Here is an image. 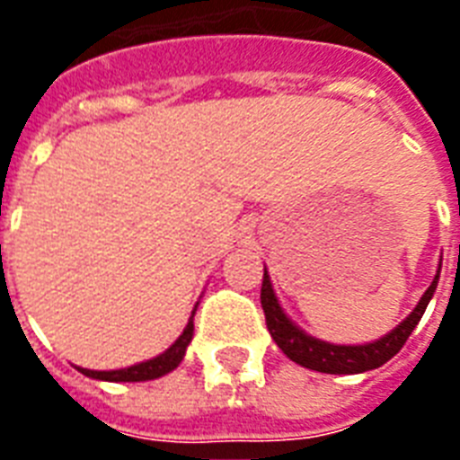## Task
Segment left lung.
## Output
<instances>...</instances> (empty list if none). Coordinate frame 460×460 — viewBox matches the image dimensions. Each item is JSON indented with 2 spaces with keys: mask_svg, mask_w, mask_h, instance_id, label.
Here are the masks:
<instances>
[{
  "mask_svg": "<svg viewBox=\"0 0 460 460\" xmlns=\"http://www.w3.org/2000/svg\"><path fill=\"white\" fill-rule=\"evenodd\" d=\"M439 270H442V265H439ZM437 281H439V272L432 279L428 291L422 294L420 303L415 305L413 313L408 314L399 327L392 329L389 334H385L377 341L363 343V346H339V343L322 341V339L305 334L301 327H296L294 322L287 317V313L281 310L267 270L265 277H262V288H260V303H262V310H265L270 334L294 363L303 365L307 370L327 372V375H358V372L375 370L379 365H385L386 360H392L403 349V343L408 341L415 324L425 314L429 298L435 296Z\"/></svg>",
  "mask_w": 460,
  "mask_h": 460,
  "instance_id": "left-lung-1",
  "label": "left lung"
}]
</instances>
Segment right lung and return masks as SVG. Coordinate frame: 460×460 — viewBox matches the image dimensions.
<instances>
[{"label":"right lung","mask_w":460,"mask_h":460,"mask_svg":"<svg viewBox=\"0 0 460 460\" xmlns=\"http://www.w3.org/2000/svg\"><path fill=\"white\" fill-rule=\"evenodd\" d=\"M198 307V305H195ZM193 313H190V320H188L183 334L176 339V341L164 350L159 353L153 360H146V363L131 365V367H124V370H85V367H78V370L85 375V377L93 379H104V382H147V379H157L166 372H172L173 367H179V363L186 356V349L190 339H193Z\"/></svg>","instance_id":"right-lung-1"}]
</instances>
